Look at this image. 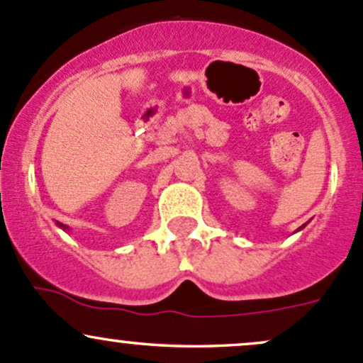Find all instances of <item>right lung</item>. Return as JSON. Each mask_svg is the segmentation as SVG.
I'll return each instance as SVG.
<instances>
[{"mask_svg":"<svg viewBox=\"0 0 363 363\" xmlns=\"http://www.w3.org/2000/svg\"><path fill=\"white\" fill-rule=\"evenodd\" d=\"M60 226H62V224H60Z\"/></svg>","mask_w":363,"mask_h":363,"instance_id":"obj_1","label":"right lung"}]
</instances>
